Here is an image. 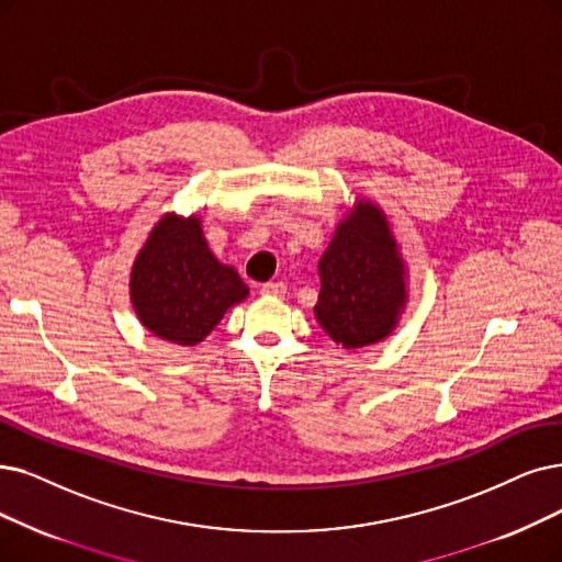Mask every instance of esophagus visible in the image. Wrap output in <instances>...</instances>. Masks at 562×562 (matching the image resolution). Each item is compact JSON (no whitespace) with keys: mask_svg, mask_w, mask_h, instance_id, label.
I'll return each mask as SVG.
<instances>
[{"mask_svg":"<svg viewBox=\"0 0 562 562\" xmlns=\"http://www.w3.org/2000/svg\"><path fill=\"white\" fill-rule=\"evenodd\" d=\"M260 293L267 295V297H285L288 290H285L283 283H262Z\"/></svg>","mask_w":562,"mask_h":562,"instance_id":"esophagus-1","label":"esophagus"}]
</instances>
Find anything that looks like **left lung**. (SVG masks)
I'll return each instance as SVG.
<instances>
[{
    "label": "left lung",
    "mask_w": 562,
    "mask_h": 562,
    "mask_svg": "<svg viewBox=\"0 0 562 562\" xmlns=\"http://www.w3.org/2000/svg\"><path fill=\"white\" fill-rule=\"evenodd\" d=\"M318 325L346 350L387 339L408 302L406 262L387 214L355 200L318 260Z\"/></svg>",
    "instance_id": "obj_1"
}]
</instances>
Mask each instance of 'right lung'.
Returning a JSON list of instances; mask_svg holds the SVG:
<instances>
[{
	"label": "right lung",
	"instance_id": "obj_1",
	"mask_svg": "<svg viewBox=\"0 0 562 562\" xmlns=\"http://www.w3.org/2000/svg\"><path fill=\"white\" fill-rule=\"evenodd\" d=\"M128 295L138 321L164 341L198 346L223 313L249 297L235 267L218 262L195 214H164L131 267Z\"/></svg>",
	"mask_w": 562,
	"mask_h": 562
}]
</instances>
